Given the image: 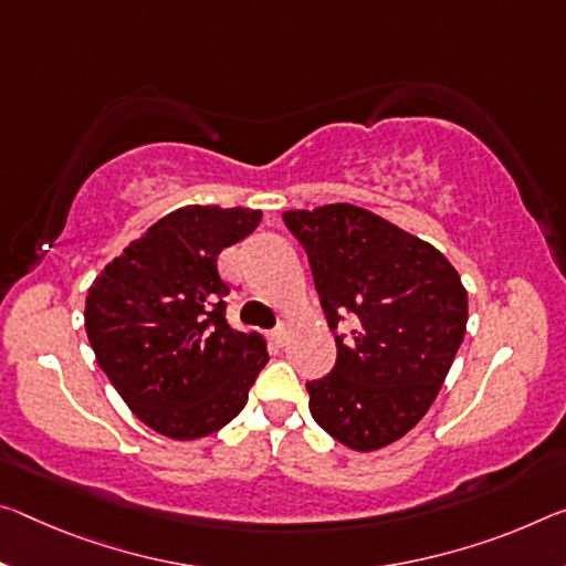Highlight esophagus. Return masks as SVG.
Masks as SVG:
<instances>
[{"label":"esophagus","mask_w":566,"mask_h":566,"mask_svg":"<svg viewBox=\"0 0 566 566\" xmlns=\"http://www.w3.org/2000/svg\"><path fill=\"white\" fill-rule=\"evenodd\" d=\"M269 339H272L274 345L284 347V343H286V327H284V325H280V327H276V329L269 332Z\"/></svg>","instance_id":"obj_1"}]
</instances>
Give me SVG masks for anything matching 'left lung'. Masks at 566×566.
Returning a JSON list of instances; mask_svg holds the SVG:
<instances>
[{
	"label": "left lung",
	"mask_w": 566,
	"mask_h": 566,
	"mask_svg": "<svg viewBox=\"0 0 566 566\" xmlns=\"http://www.w3.org/2000/svg\"><path fill=\"white\" fill-rule=\"evenodd\" d=\"M310 254L337 363L307 382L319 428L353 451H378L418 426L441 390L469 322V292L433 244L353 203L284 211Z\"/></svg>",
	"instance_id": "left-lung-1"
}]
</instances>
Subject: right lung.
I'll return each instance as SVG.
<instances>
[{
	"mask_svg": "<svg viewBox=\"0 0 566 566\" xmlns=\"http://www.w3.org/2000/svg\"><path fill=\"white\" fill-rule=\"evenodd\" d=\"M262 211L191 203L166 213L93 280L85 332L97 365L133 416L174 441L217 433L247 406L269 360L259 332H239L221 302V249Z\"/></svg>",
	"mask_w": 566,
	"mask_h": 566,
	"instance_id": "1",
	"label": "right lung"
}]
</instances>
